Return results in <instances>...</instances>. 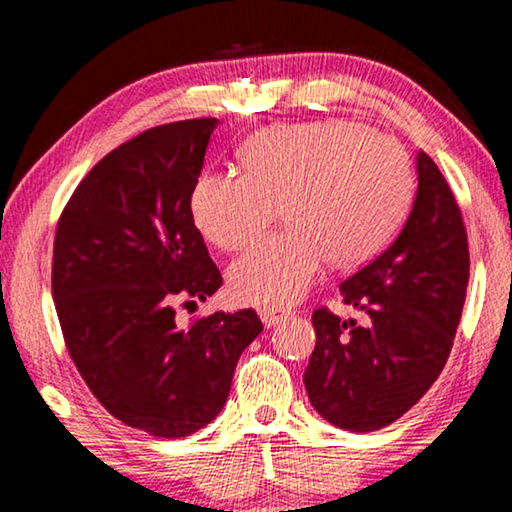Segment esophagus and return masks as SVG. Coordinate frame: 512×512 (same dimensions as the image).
<instances>
[{
    "label": "esophagus",
    "mask_w": 512,
    "mask_h": 512,
    "mask_svg": "<svg viewBox=\"0 0 512 512\" xmlns=\"http://www.w3.org/2000/svg\"><path fill=\"white\" fill-rule=\"evenodd\" d=\"M258 314H261L265 326H277V324H282V321H286V317H289V312L277 310V307H261Z\"/></svg>",
    "instance_id": "esophagus-1"
}]
</instances>
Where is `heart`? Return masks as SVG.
Returning a JSON list of instances; mask_svg holds the SVG:
<instances>
[{"label":"heart","instance_id":"heart-1","mask_svg":"<svg viewBox=\"0 0 512 512\" xmlns=\"http://www.w3.org/2000/svg\"><path fill=\"white\" fill-rule=\"evenodd\" d=\"M240 160L242 174L207 172L195 181L191 214L205 240L242 251L282 212L289 230L230 270V291L249 305L296 303L328 258L366 261L394 233L412 193L401 142L340 118L272 125L244 142Z\"/></svg>","mask_w":512,"mask_h":512}]
</instances>
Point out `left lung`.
I'll return each instance as SVG.
<instances>
[{
  "mask_svg": "<svg viewBox=\"0 0 512 512\" xmlns=\"http://www.w3.org/2000/svg\"><path fill=\"white\" fill-rule=\"evenodd\" d=\"M417 198L401 235L340 284L366 321L312 314L317 345L305 389L321 417L345 431H377L403 417L450 356L468 286V237L450 184L417 153Z\"/></svg>",
  "mask_w": 512,
  "mask_h": 512,
  "instance_id": "left-lung-1",
  "label": "left lung"
}]
</instances>
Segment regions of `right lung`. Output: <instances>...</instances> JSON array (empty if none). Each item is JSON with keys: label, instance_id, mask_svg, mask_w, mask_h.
<instances>
[{"label": "right lung", "instance_id": "add662e5", "mask_svg": "<svg viewBox=\"0 0 512 512\" xmlns=\"http://www.w3.org/2000/svg\"><path fill=\"white\" fill-rule=\"evenodd\" d=\"M216 123H165L107 153L55 230L51 282L67 352L109 415L156 438L212 422L263 331L251 307L186 328L174 321V305L223 284L191 214Z\"/></svg>", "mask_w": 512, "mask_h": 512}]
</instances>
